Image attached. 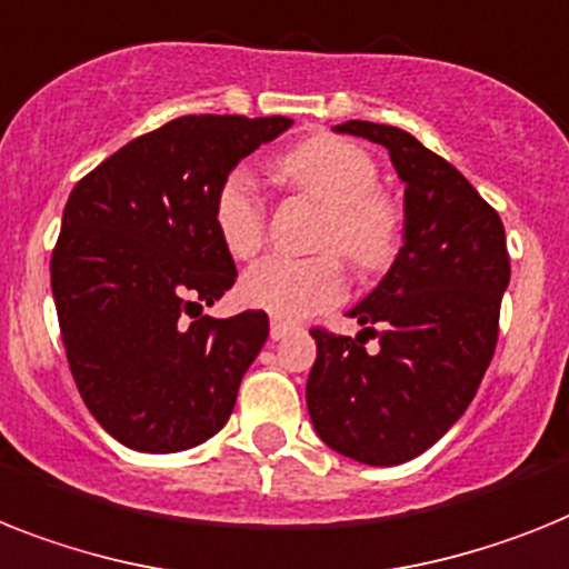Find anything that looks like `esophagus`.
I'll return each mask as SVG.
<instances>
[{"instance_id":"esophagus-1","label":"esophagus","mask_w":569,"mask_h":569,"mask_svg":"<svg viewBox=\"0 0 569 569\" xmlns=\"http://www.w3.org/2000/svg\"><path fill=\"white\" fill-rule=\"evenodd\" d=\"M271 341H280V338H286L289 336V327H286V323H280V321H271Z\"/></svg>"}]
</instances>
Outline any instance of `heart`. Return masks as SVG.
Masks as SVG:
<instances>
[{"mask_svg":"<svg viewBox=\"0 0 569 569\" xmlns=\"http://www.w3.org/2000/svg\"><path fill=\"white\" fill-rule=\"evenodd\" d=\"M277 167L295 190L327 208L318 248L338 251L365 274L388 269L396 260L405 219L399 204L376 188L379 167L365 147L338 136H318L286 152ZM213 226L233 257L246 260L260 251L266 237V202L248 167H233L217 188ZM343 292L347 274L336 254L307 260L266 257L240 280V298L248 307L286 323L336 307Z\"/></svg>","mask_w":569,"mask_h":569,"instance_id":"obj_1","label":"heart"}]
</instances>
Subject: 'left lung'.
<instances>
[{
    "instance_id": "8db88e82",
    "label": "left lung",
    "mask_w": 569,
    "mask_h": 569,
    "mask_svg": "<svg viewBox=\"0 0 569 569\" xmlns=\"http://www.w3.org/2000/svg\"><path fill=\"white\" fill-rule=\"evenodd\" d=\"M390 152L405 181V246L350 318L356 338L315 327L307 381L315 431L367 466H399L431 448L466 413L495 347L509 251L498 211L471 181L410 132L347 121ZM380 341L376 351L363 343Z\"/></svg>"
}]
</instances>
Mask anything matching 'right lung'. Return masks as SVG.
<instances>
[{
	"label": "right lung",
	"instance_id": "1",
	"mask_svg": "<svg viewBox=\"0 0 569 569\" xmlns=\"http://www.w3.org/2000/svg\"><path fill=\"white\" fill-rule=\"evenodd\" d=\"M292 118L184 114L74 184L51 292L86 408L136 451H184L222 428L269 338L260 309L211 318L237 280L213 196L237 161Z\"/></svg>",
	"mask_w": 569,
	"mask_h": 569
}]
</instances>
